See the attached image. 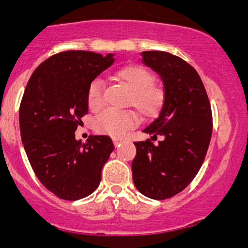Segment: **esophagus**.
<instances>
[{
  "label": "esophagus",
  "mask_w": 248,
  "mask_h": 248,
  "mask_svg": "<svg viewBox=\"0 0 248 248\" xmlns=\"http://www.w3.org/2000/svg\"><path fill=\"white\" fill-rule=\"evenodd\" d=\"M112 141H114L115 146H117V145L122 141V139L121 138H112Z\"/></svg>",
  "instance_id": "1"
}]
</instances>
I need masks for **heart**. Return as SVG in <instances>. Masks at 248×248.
I'll return each instance as SVG.
<instances>
[{"label": "heart", "mask_w": 248, "mask_h": 248, "mask_svg": "<svg viewBox=\"0 0 248 248\" xmlns=\"http://www.w3.org/2000/svg\"><path fill=\"white\" fill-rule=\"evenodd\" d=\"M115 79L131 90L128 103L138 110L142 119H156L161 114L166 104V91L155 85V77L149 69L138 64L127 66L115 73ZM87 103L92 111L103 107V85L101 80H94L90 85ZM138 121L139 117L133 111L107 109L96 117L94 128L99 133L108 134L112 138H122L129 129L136 127Z\"/></svg>", "instance_id": "obj_1"}]
</instances>
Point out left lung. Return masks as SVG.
I'll return each mask as SVG.
<instances>
[{
  "mask_svg": "<svg viewBox=\"0 0 248 248\" xmlns=\"http://www.w3.org/2000/svg\"><path fill=\"white\" fill-rule=\"evenodd\" d=\"M142 63L159 74L166 104L159 116L144 129L151 139L136 141L132 162L133 182L151 199L171 198L196 177L212 133V112L201 77L196 69L166 51H142Z\"/></svg>",
  "mask_w": 248,
  "mask_h": 248,
  "instance_id": "8db88e82",
  "label": "left lung"
}]
</instances>
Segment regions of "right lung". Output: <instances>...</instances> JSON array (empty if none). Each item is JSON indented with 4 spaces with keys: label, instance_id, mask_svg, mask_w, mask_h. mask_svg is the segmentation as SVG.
<instances>
[{
    "label": "right lung",
    "instance_id": "1",
    "mask_svg": "<svg viewBox=\"0 0 248 248\" xmlns=\"http://www.w3.org/2000/svg\"><path fill=\"white\" fill-rule=\"evenodd\" d=\"M114 62L112 54L69 50L52 55L32 73L19 110L20 134L34 174L64 201L90 196L114 150L108 136L76 139L89 111L87 91L94 78Z\"/></svg>",
    "mask_w": 248,
    "mask_h": 248
}]
</instances>
